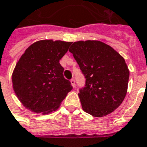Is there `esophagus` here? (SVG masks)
I'll return each instance as SVG.
<instances>
[{
    "instance_id": "1",
    "label": "esophagus",
    "mask_w": 147,
    "mask_h": 147,
    "mask_svg": "<svg viewBox=\"0 0 147 147\" xmlns=\"http://www.w3.org/2000/svg\"><path fill=\"white\" fill-rule=\"evenodd\" d=\"M70 83H71V84H72L73 87H74V88H75V85H76V84H75L74 79H71V80H70Z\"/></svg>"
}]
</instances>
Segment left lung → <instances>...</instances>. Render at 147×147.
<instances>
[{
    "mask_svg": "<svg viewBox=\"0 0 147 147\" xmlns=\"http://www.w3.org/2000/svg\"><path fill=\"white\" fill-rule=\"evenodd\" d=\"M69 51L86 78L78 96L84 111L94 117L110 114L127 93L129 70L124 58L101 41H78Z\"/></svg>",
    "mask_w": 147,
    "mask_h": 147,
    "instance_id": "8db88e82",
    "label": "left lung"
}]
</instances>
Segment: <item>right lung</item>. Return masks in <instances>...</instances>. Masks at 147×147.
Instances as JSON below:
<instances>
[{"label":"right lung","mask_w":147,"mask_h":147,"mask_svg":"<svg viewBox=\"0 0 147 147\" xmlns=\"http://www.w3.org/2000/svg\"><path fill=\"white\" fill-rule=\"evenodd\" d=\"M71 43L40 40L32 44L22 54L12 74V84L15 94L26 109L49 114L58 109L72 90L59 63Z\"/></svg>","instance_id":"obj_1"}]
</instances>
